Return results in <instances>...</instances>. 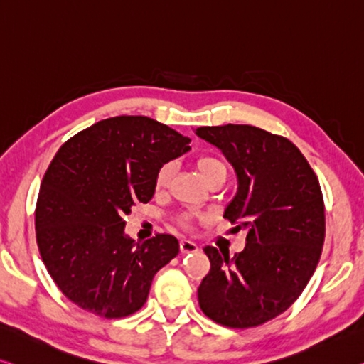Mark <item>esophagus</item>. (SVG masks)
<instances>
[{
	"label": "esophagus",
	"instance_id": "obj_1",
	"mask_svg": "<svg viewBox=\"0 0 364 364\" xmlns=\"http://www.w3.org/2000/svg\"><path fill=\"white\" fill-rule=\"evenodd\" d=\"M198 245L192 242V240H181V252L182 254H190V252H197Z\"/></svg>",
	"mask_w": 364,
	"mask_h": 364
}]
</instances>
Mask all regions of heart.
<instances>
[{
	"label": "heart",
	"mask_w": 364,
	"mask_h": 364,
	"mask_svg": "<svg viewBox=\"0 0 364 364\" xmlns=\"http://www.w3.org/2000/svg\"><path fill=\"white\" fill-rule=\"evenodd\" d=\"M195 169H197L198 176L201 177V181H203L206 186L216 181L225 182L228 177L226 164L223 163L221 159L213 158V156H203V158H198L195 161ZM171 174H172V167L169 164L161 167L158 176H156V188L158 190L164 188L167 186V182H169Z\"/></svg>",
	"instance_id": "obj_1"
}]
</instances>
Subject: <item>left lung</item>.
I'll return each instance as SVG.
<instances>
[{"label": "left lung", "instance_id": "8db88e82", "mask_svg": "<svg viewBox=\"0 0 364 364\" xmlns=\"http://www.w3.org/2000/svg\"><path fill=\"white\" fill-rule=\"evenodd\" d=\"M195 133L234 167L237 192L223 216L247 232L244 250L234 257L211 245L203 249L211 268L198 287V304L221 326H260L298 299L321 259V186L287 138L232 124L200 127Z\"/></svg>", "mask_w": 364, "mask_h": 364}]
</instances>
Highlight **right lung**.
Instances as JSON below:
<instances>
[{
    "label": "right lung",
    "instance_id": "obj_1",
    "mask_svg": "<svg viewBox=\"0 0 364 364\" xmlns=\"http://www.w3.org/2000/svg\"><path fill=\"white\" fill-rule=\"evenodd\" d=\"M188 143L149 117L120 115L58 149L38 192L36 234L50 277L71 303L107 318L146 303L154 275L181 247L171 234L135 242L125 216L153 198L159 169Z\"/></svg>",
    "mask_w": 364,
    "mask_h": 364
}]
</instances>
